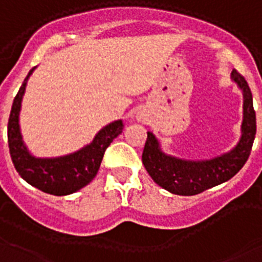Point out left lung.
<instances>
[{
  "label": "left lung",
  "instance_id": "8db88e82",
  "mask_svg": "<svg viewBox=\"0 0 262 262\" xmlns=\"http://www.w3.org/2000/svg\"><path fill=\"white\" fill-rule=\"evenodd\" d=\"M230 78L243 93L241 136L234 148L212 158L186 160L165 153L158 138L148 132L142 164L151 180L165 190L179 195L199 194L232 179L247 162L256 137L253 97L245 78L236 70H233Z\"/></svg>",
  "mask_w": 262,
  "mask_h": 262
}]
</instances>
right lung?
I'll use <instances>...</instances> for the list:
<instances>
[{
	"label": "right lung",
	"instance_id": "right-lung-1",
	"mask_svg": "<svg viewBox=\"0 0 262 262\" xmlns=\"http://www.w3.org/2000/svg\"><path fill=\"white\" fill-rule=\"evenodd\" d=\"M30 70L13 101L8 122L10 157L18 174L34 188L53 195H68L86 186L96 177L106 148L124 129V121L116 120L97 132L92 142L73 153L57 157H37L24 142L19 113Z\"/></svg>",
	"mask_w": 262,
	"mask_h": 262
}]
</instances>
